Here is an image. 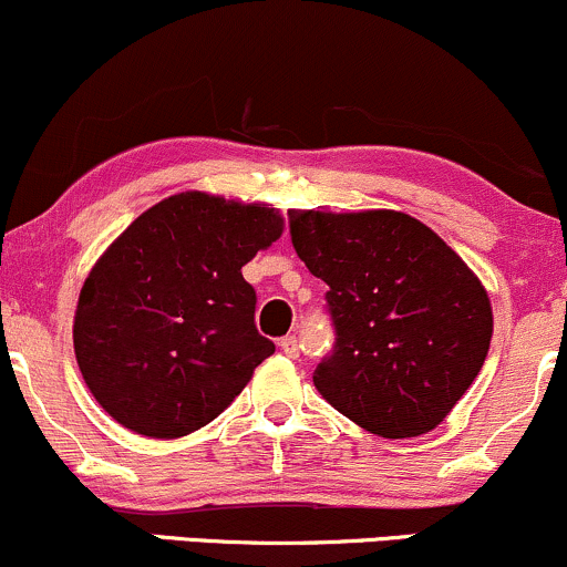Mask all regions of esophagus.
<instances>
[{"label":"esophagus","instance_id":"34e87169","mask_svg":"<svg viewBox=\"0 0 567 567\" xmlns=\"http://www.w3.org/2000/svg\"><path fill=\"white\" fill-rule=\"evenodd\" d=\"M279 350L288 354V358H298V339H296V336H285V339L279 341Z\"/></svg>","mask_w":567,"mask_h":567}]
</instances>
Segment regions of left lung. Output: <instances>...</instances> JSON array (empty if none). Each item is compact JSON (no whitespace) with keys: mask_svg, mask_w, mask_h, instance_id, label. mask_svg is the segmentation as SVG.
Returning a JSON list of instances; mask_svg holds the SVG:
<instances>
[{"mask_svg":"<svg viewBox=\"0 0 567 567\" xmlns=\"http://www.w3.org/2000/svg\"><path fill=\"white\" fill-rule=\"evenodd\" d=\"M298 258L328 285L336 347L315 388L382 439L433 431L474 384L493 339L478 277L425 223L395 209H290Z\"/></svg>","mask_w":567,"mask_h":567,"instance_id":"left-lung-1","label":"left lung"}]
</instances>
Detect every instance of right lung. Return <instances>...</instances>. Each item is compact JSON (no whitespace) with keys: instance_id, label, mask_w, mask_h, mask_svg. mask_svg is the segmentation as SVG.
Segmentation results:
<instances>
[{"instance_id":"1","label":"right lung","mask_w":567,"mask_h":567,"mask_svg":"<svg viewBox=\"0 0 567 567\" xmlns=\"http://www.w3.org/2000/svg\"><path fill=\"white\" fill-rule=\"evenodd\" d=\"M269 204L174 193L93 264L74 312V358L112 420L179 439L231 406L274 352L241 266L282 236Z\"/></svg>"}]
</instances>
